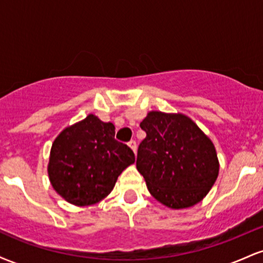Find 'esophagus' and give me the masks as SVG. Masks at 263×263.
<instances>
[{
  "label": "esophagus",
  "instance_id": "esophagus-1",
  "mask_svg": "<svg viewBox=\"0 0 263 263\" xmlns=\"http://www.w3.org/2000/svg\"><path fill=\"white\" fill-rule=\"evenodd\" d=\"M128 147L136 153V151H137V144H136V141H129L128 142Z\"/></svg>",
  "mask_w": 263,
  "mask_h": 263
}]
</instances>
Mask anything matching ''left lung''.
Instances as JSON below:
<instances>
[{"label": "left lung", "instance_id": "obj_1", "mask_svg": "<svg viewBox=\"0 0 263 263\" xmlns=\"http://www.w3.org/2000/svg\"><path fill=\"white\" fill-rule=\"evenodd\" d=\"M140 126L147 136L138 146L136 167L152 197L171 209L199 203L219 174L210 138L183 114L151 111Z\"/></svg>", "mask_w": 263, "mask_h": 263}]
</instances>
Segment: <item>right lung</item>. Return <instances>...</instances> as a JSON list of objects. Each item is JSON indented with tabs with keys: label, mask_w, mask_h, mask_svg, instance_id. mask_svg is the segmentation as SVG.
<instances>
[{
	"label": "right lung",
	"mask_w": 263,
	"mask_h": 263,
	"mask_svg": "<svg viewBox=\"0 0 263 263\" xmlns=\"http://www.w3.org/2000/svg\"><path fill=\"white\" fill-rule=\"evenodd\" d=\"M132 163L134 152L115 140L112 123L90 114L54 140L48 176L60 197L86 206L107 197L120 174Z\"/></svg>",
	"instance_id": "right-lung-1"
}]
</instances>
